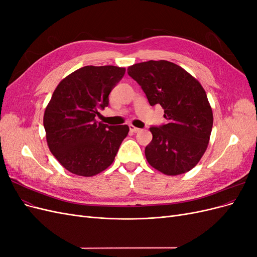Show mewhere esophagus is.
<instances>
[{"label":"esophagus","instance_id":"esophagus-1","mask_svg":"<svg viewBox=\"0 0 257 257\" xmlns=\"http://www.w3.org/2000/svg\"><path fill=\"white\" fill-rule=\"evenodd\" d=\"M130 131L132 132V133H138V132L141 131V128L135 127L134 125H130Z\"/></svg>","mask_w":257,"mask_h":257}]
</instances>
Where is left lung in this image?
<instances>
[{
    "label": "left lung",
    "instance_id": "left-lung-1",
    "mask_svg": "<svg viewBox=\"0 0 257 257\" xmlns=\"http://www.w3.org/2000/svg\"><path fill=\"white\" fill-rule=\"evenodd\" d=\"M127 74L138 82L151 106L161 105L167 124L152 126L145 154L149 164L167 176L195 167L207 150L213 113L199 81L173 62L148 61Z\"/></svg>",
    "mask_w": 257,
    "mask_h": 257
}]
</instances>
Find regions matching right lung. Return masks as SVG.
I'll return each instance as SVG.
<instances>
[{"label":"right lung","mask_w":257,"mask_h":257,"mask_svg":"<svg viewBox=\"0 0 257 257\" xmlns=\"http://www.w3.org/2000/svg\"><path fill=\"white\" fill-rule=\"evenodd\" d=\"M125 74L113 65L84 66L62 79L45 109L44 127L49 150L60 164L77 176L92 177L109 167L127 125L96 122L98 108Z\"/></svg>","instance_id":"obj_1"}]
</instances>
